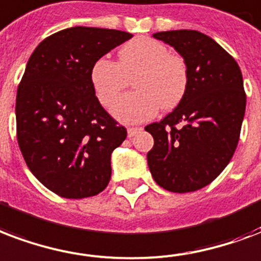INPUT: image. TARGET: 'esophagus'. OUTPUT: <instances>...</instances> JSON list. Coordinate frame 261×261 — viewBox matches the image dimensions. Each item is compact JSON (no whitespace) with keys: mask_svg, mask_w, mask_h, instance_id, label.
Wrapping results in <instances>:
<instances>
[{"mask_svg":"<svg viewBox=\"0 0 261 261\" xmlns=\"http://www.w3.org/2000/svg\"><path fill=\"white\" fill-rule=\"evenodd\" d=\"M141 130H142L141 127H128V128H127V135L131 138V137H134V135Z\"/></svg>","mask_w":261,"mask_h":261,"instance_id":"obj_1","label":"esophagus"}]
</instances>
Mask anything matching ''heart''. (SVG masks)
<instances>
[{"label": "heart", "mask_w": 261, "mask_h": 261, "mask_svg": "<svg viewBox=\"0 0 261 261\" xmlns=\"http://www.w3.org/2000/svg\"><path fill=\"white\" fill-rule=\"evenodd\" d=\"M134 76L135 91L123 94L112 107L113 116L126 123L148 120L159 108H175L185 97L189 72L184 57L170 53L167 45L138 37L119 49V63L99 57L90 69V82L99 102L111 105Z\"/></svg>", "instance_id": "heart-1"}]
</instances>
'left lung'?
<instances>
[{"instance_id": "8db88e82", "label": "left lung", "mask_w": 261, "mask_h": 261, "mask_svg": "<svg viewBox=\"0 0 261 261\" xmlns=\"http://www.w3.org/2000/svg\"><path fill=\"white\" fill-rule=\"evenodd\" d=\"M153 37L184 57L189 82L178 107L145 127L154 139L149 170L168 192H196L216 179L236 152L246 107L241 69L218 42L196 30Z\"/></svg>"}]
</instances>
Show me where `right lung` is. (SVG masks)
Returning <instances> with one entry per match:
<instances>
[{
    "mask_svg": "<svg viewBox=\"0 0 261 261\" xmlns=\"http://www.w3.org/2000/svg\"><path fill=\"white\" fill-rule=\"evenodd\" d=\"M131 37L76 25L45 38L27 63L16 95L17 142L30 171L60 197L85 198L108 186L111 154L127 130L101 107L90 69Z\"/></svg>",
    "mask_w": 261,
    "mask_h": 261,
    "instance_id": "1",
    "label": "right lung"
}]
</instances>
